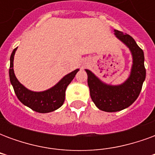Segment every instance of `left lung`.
Instances as JSON below:
<instances>
[{
  "label": "left lung",
  "instance_id": "8db88e82",
  "mask_svg": "<svg viewBox=\"0 0 155 155\" xmlns=\"http://www.w3.org/2000/svg\"><path fill=\"white\" fill-rule=\"evenodd\" d=\"M114 34L126 45L133 54L130 78L123 84L112 86L103 84L91 71L85 70L91 97L100 110L106 112L122 110L133 104L139 96L146 75L143 51L130 35L114 30Z\"/></svg>",
  "mask_w": 155,
  "mask_h": 155
}]
</instances>
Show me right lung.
I'll use <instances>...</instances> for the list:
<instances>
[{"label": "right lung", "mask_w": 155, "mask_h": 155, "mask_svg": "<svg viewBox=\"0 0 155 155\" xmlns=\"http://www.w3.org/2000/svg\"><path fill=\"white\" fill-rule=\"evenodd\" d=\"M17 48L13 50L11 55V64L9 70L10 81L19 101L33 110L39 113H49L61 107L64 104L65 90L74 79L79 70L72 71L65 75L56 85L43 92H33L22 85L15 77L13 71L14 54Z\"/></svg>", "instance_id": "right-lung-1"}]
</instances>
